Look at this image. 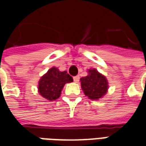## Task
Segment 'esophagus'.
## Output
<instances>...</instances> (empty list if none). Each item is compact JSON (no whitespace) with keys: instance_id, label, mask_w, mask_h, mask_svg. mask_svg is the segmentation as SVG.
I'll use <instances>...</instances> for the list:
<instances>
[{"instance_id":"esophagus-1","label":"esophagus","mask_w":146,"mask_h":146,"mask_svg":"<svg viewBox=\"0 0 146 146\" xmlns=\"http://www.w3.org/2000/svg\"><path fill=\"white\" fill-rule=\"evenodd\" d=\"M79 80H80V77L79 76H76V77H73V81H75L76 83H78Z\"/></svg>"}]
</instances>
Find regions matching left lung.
I'll list each match as a JSON object with an SVG mask.
<instances>
[{"instance_id":"8db88e82","label":"left lung","mask_w":146,"mask_h":146,"mask_svg":"<svg viewBox=\"0 0 146 146\" xmlns=\"http://www.w3.org/2000/svg\"><path fill=\"white\" fill-rule=\"evenodd\" d=\"M89 74L81 77V89L84 94L91 100H98L107 93L109 88L106 77L98 72L97 69L88 70Z\"/></svg>"}]
</instances>
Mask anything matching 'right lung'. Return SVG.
<instances>
[{"instance_id": "1", "label": "right lung", "mask_w": 146, "mask_h": 146, "mask_svg": "<svg viewBox=\"0 0 146 146\" xmlns=\"http://www.w3.org/2000/svg\"><path fill=\"white\" fill-rule=\"evenodd\" d=\"M73 81V77L66 71L60 72L56 67H52L40 77L38 82V92L45 99L54 101L60 98L65 84Z\"/></svg>"}]
</instances>
